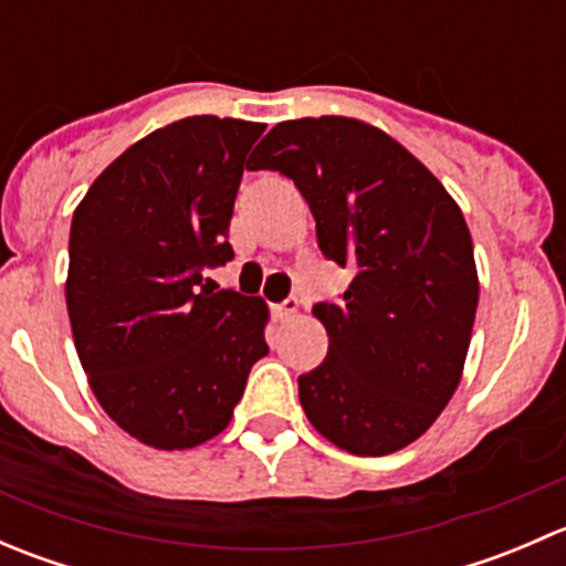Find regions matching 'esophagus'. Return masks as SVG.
Returning <instances> with one entry per match:
<instances>
[{"instance_id":"obj_1","label":"esophagus","mask_w":566,"mask_h":566,"mask_svg":"<svg viewBox=\"0 0 566 566\" xmlns=\"http://www.w3.org/2000/svg\"><path fill=\"white\" fill-rule=\"evenodd\" d=\"M298 310H301L298 298H287L284 304L273 306V317H276V319H293L295 315H298Z\"/></svg>"}]
</instances>
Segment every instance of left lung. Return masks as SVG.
<instances>
[{"label":"left lung","mask_w":566,"mask_h":566,"mask_svg":"<svg viewBox=\"0 0 566 566\" xmlns=\"http://www.w3.org/2000/svg\"><path fill=\"white\" fill-rule=\"evenodd\" d=\"M251 169L287 175L310 202L317 247L353 282L312 315L328 356L298 378L306 419L361 458L430 430L460 384L479 304L458 202L399 142L353 117L279 123Z\"/></svg>","instance_id":"obj_1"}]
</instances>
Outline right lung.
<instances>
[{
    "mask_svg": "<svg viewBox=\"0 0 566 566\" xmlns=\"http://www.w3.org/2000/svg\"><path fill=\"white\" fill-rule=\"evenodd\" d=\"M262 123L186 117L112 161L71 224L65 301L101 408L153 449L219 436L268 353V306L216 290L232 208Z\"/></svg>",
    "mask_w": 566,
    "mask_h": 566,
    "instance_id": "obj_1",
    "label": "right lung"
}]
</instances>
